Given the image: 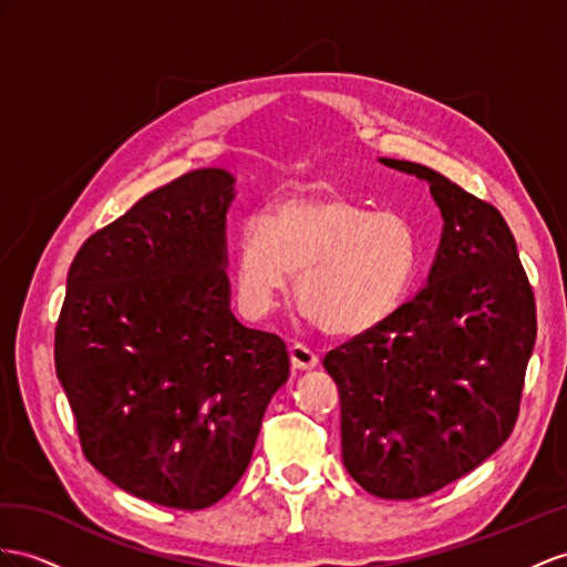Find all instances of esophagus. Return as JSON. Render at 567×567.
Returning a JSON list of instances; mask_svg holds the SVG:
<instances>
[{"label": "esophagus", "mask_w": 567, "mask_h": 567, "mask_svg": "<svg viewBox=\"0 0 567 567\" xmlns=\"http://www.w3.org/2000/svg\"><path fill=\"white\" fill-rule=\"evenodd\" d=\"M289 354H292V364L303 371L313 369L318 364V359H321L309 342H295L292 347H289Z\"/></svg>", "instance_id": "esophagus-1"}]
</instances>
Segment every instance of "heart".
Segmentation results:
<instances>
[{
    "label": "heart",
    "instance_id": "obj_1",
    "mask_svg": "<svg viewBox=\"0 0 567 567\" xmlns=\"http://www.w3.org/2000/svg\"><path fill=\"white\" fill-rule=\"evenodd\" d=\"M419 237L408 215L369 208L340 188H311L249 217L235 241L237 287L251 313H268L295 270L299 303L336 336L381 326L408 299Z\"/></svg>",
    "mask_w": 567,
    "mask_h": 567
}]
</instances>
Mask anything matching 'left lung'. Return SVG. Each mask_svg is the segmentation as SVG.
<instances>
[{"instance_id":"obj_1","label":"left lung","mask_w":567,"mask_h":567,"mask_svg":"<svg viewBox=\"0 0 567 567\" xmlns=\"http://www.w3.org/2000/svg\"><path fill=\"white\" fill-rule=\"evenodd\" d=\"M383 165L431 184L441 249L422 292L323 367L340 390L347 472L373 496L412 501L476 470L513 433L536 309L496 206L426 165Z\"/></svg>"}]
</instances>
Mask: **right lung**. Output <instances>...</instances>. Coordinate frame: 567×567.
<instances>
[{
	"mask_svg": "<svg viewBox=\"0 0 567 567\" xmlns=\"http://www.w3.org/2000/svg\"><path fill=\"white\" fill-rule=\"evenodd\" d=\"M231 184L225 169H194L97 229L69 268L54 328L85 460L177 511L235 488L289 375L285 340L229 311Z\"/></svg>",
	"mask_w": 567,
	"mask_h": 567,
	"instance_id": "add662e5",
	"label": "right lung"
}]
</instances>
